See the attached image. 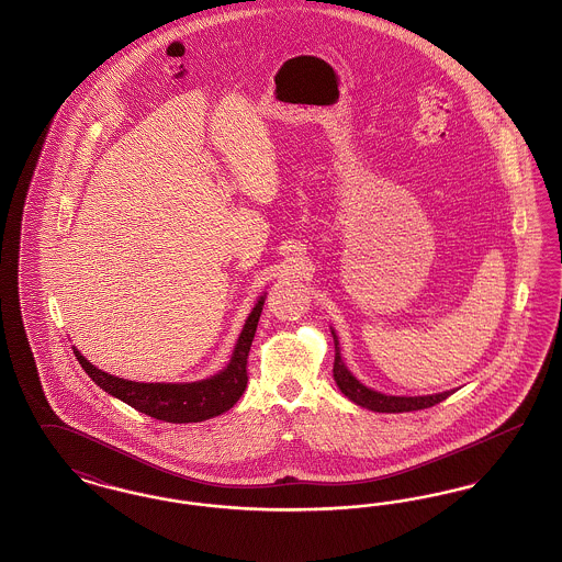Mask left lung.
<instances>
[{
  "label": "left lung",
  "mask_w": 562,
  "mask_h": 562,
  "mask_svg": "<svg viewBox=\"0 0 562 562\" xmlns=\"http://www.w3.org/2000/svg\"><path fill=\"white\" fill-rule=\"evenodd\" d=\"M333 339H335V364H333V376L339 385V390L348 396L349 401L364 406V408H371L376 413H406V411H422V408H429L438 402L447 401L453 392H442V394H434V396H385V394H379L369 390L367 385H362L353 374L349 373L341 360V353H339V341H337V335L333 333Z\"/></svg>",
  "instance_id": "8db88e82"
}]
</instances>
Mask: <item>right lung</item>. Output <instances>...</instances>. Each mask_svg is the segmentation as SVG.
I'll use <instances>...</instances> for the list:
<instances>
[{"instance_id": "obj_1", "label": "right lung", "mask_w": 562, "mask_h": 562, "mask_svg": "<svg viewBox=\"0 0 562 562\" xmlns=\"http://www.w3.org/2000/svg\"><path fill=\"white\" fill-rule=\"evenodd\" d=\"M263 296L252 307L248 321L244 324L240 339L234 349L232 362L225 371L214 374L211 379L195 383H136L113 374L103 373L94 364H90L78 349L74 353L88 376L103 387L108 394L131 404L138 413H145L154 419L168 424H198L204 419L216 417L229 411L240 401L246 383H248V351L252 346L259 316L263 310Z\"/></svg>"}]
</instances>
